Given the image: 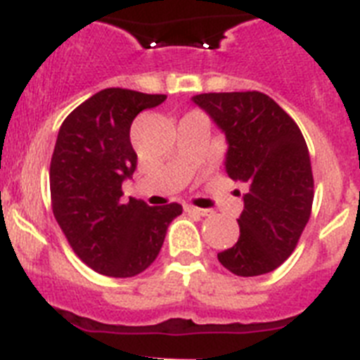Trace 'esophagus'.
<instances>
[{"label":"esophagus","instance_id":"obj_1","mask_svg":"<svg viewBox=\"0 0 360 360\" xmlns=\"http://www.w3.org/2000/svg\"><path fill=\"white\" fill-rule=\"evenodd\" d=\"M186 211L191 214H198V217H207L211 213L210 210H200V207H195V205H186Z\"/></svg>","mask_w":360,"mask_h":360}]
</instances>
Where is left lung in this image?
Returning <instances> with one entry per match:
<instances>
[{"instance_id":"left-lung-1","label":"left lung","mask_w":360,"mask_h":360,"mask_svg":"<svg viewBox=\"0 0 360 360\" xmlns=\"http://www.w3.org/2000/svg\"><path fill=\"white\" fill-rule=\"evenodd\" d=\"M193 101L226 136V173L245 186L240 236L218 253V262L238 276L273 271L293 253L311 214L306 140L293 118L259 91L207 92Z\"/></svg>"}]
</instances>
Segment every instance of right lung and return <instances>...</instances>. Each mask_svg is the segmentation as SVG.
<instances>
[{"label":"right lung","instance_id":"right-lung-1","mask_svg":"<svg viewBox=\"0 0 360 360\" xmlns=\"http://www.w3.org/2000/svg\"><path fill=\"white\" fill-rule=\"evenodd\" d=\"M165 94L103 89L61 124L51 160L52 213L70 248L101 275L127 278L158 257L169 224L182 205L150 207L124 200L122 184L133 178L138 156L131 124Z\"/></svg>","mask_w":360,"mask_h":360}]
</instances>
